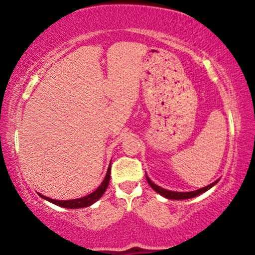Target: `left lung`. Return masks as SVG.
I'll use <instances>...</instances> for the list:
<instances>
[{
  "mask_svg": "<svg viewBox=\"0 0 255 255\" xmlns=\"http://www.w3.org/2000/svg\"><path fill=\"white\" fill-rule=\"evenodd\" d=\"M145 178H147L148 181V184L151 186L152 189L155 190L156 192L159 193V195L165 197V198L168 199H174V201H182V199H190V198H193V197H197L199 195H202V193H204L205 191H208L212 188V186H215L217 183H218L219 179H217L216 182L211 183V184L208 185V186H204V188L202 189H198V190H195V191H189V192H177V191H171V190H167V189H163L161 186L156 185L155 183H152V181L150 178L148 177L147 174H145Z\"/></svg>",
  "mask_w": 255,
  "mask_h": 255,
  "instance_id": "obj_1",
  "label": "left lung"
}]
</instances>
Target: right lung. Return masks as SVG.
<instances>
[{"label":"right lung","instance_id":"right-lung-1","mask_svg":"<svg viewBox=\"0 0 255 255\" xmlns=\"http://www.w3.org/2000/svg\"><path fill=\"white\" fill-rule=\"evenodd\" d=\"M110 179H111V164L107 169V174L105 176L104 181L101 182V184L98 186L97 190H94L92 193L90 195L80 197V198L77 199H69V201H58V199H52L49 198V197L42 195V193H38V195L42 197L43 199L45 201L52 203L54 205H58L60 208H65V209H81V208H86V206H90L96 203L98 199L101 198V196L104 195L105 191H106L108 184H110Z\"/></svg>","mask_w":255,"mask_h":255}]
</instances>
